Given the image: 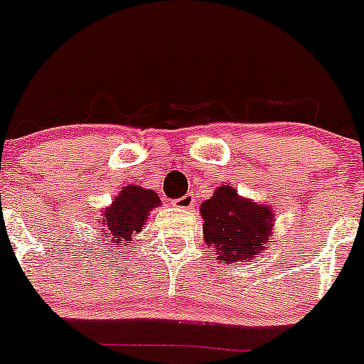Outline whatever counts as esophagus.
Here are the masks:
<instances>
[{
    "label": "esophagus",
    "mask_w": 364,
    "mask_h": 364,
    "mask_svg": "<svg viewBox=\"0 0 364 364\" xmlns=\"http://www.w3.org/2000/svg\"><path fill=\"white\" fill-rule=\"evenodd\" d=\"M193 205H194L193 194H183L182 198H178V200L173 201V207H178V208H191Z\"/></svg>",
    "instance_id": "34e87169"
}]
</instances>
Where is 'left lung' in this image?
Returning a JSON list of instances; mask_svg holds the SVG:
<instances>
[{
  "instance_id": "left-lung-1",
  "label": "left lung",
  "mask_w": 364,
  "mask_h": 364,
  "mask_svg": "<svg viewBox=\"0 0 364 364\" xmlns=\"http://www.w3.org/2000/svg\"><path fill=\"white\" fill-rule=\"evenodd\" d=\"M203 237L213 247L217 259L226 264L249 263L266 250L273 237L275 213L268 205L242 198L231 186L217 187L213 196L201 203Z\"/></svg>"
}]
</instances>
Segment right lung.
<instances>
[{
  "label": "right lung",
  "instance_id": "add662e5",
  "mask_svg": "<svg viewBox=\"0 0 364 364\" xmlns=\"http://www.w3.org/2000/svg\"><path fill=\"white\" fill-rule=\"evenodd\" d=\"M157 205H161V200L152 189H144L133 183L126 186L98 219L101 231L107 237L105 242H110V245L115 247L131 243V238L141 233L149 213Z\"/></svg>",
  "mask_w": 364,
  "mask_h": 364
}]
</instances>
